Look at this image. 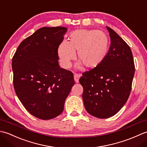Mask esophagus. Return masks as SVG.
Masks as SVG:
<instances>
[{
    "mask_svg": "<svg viewBox=\"0 0 147 147\" xmlns=\"http://www.w3.org/2000/svg\"><path fill=\"white\" fill-rule=\"evenodd\" d=\"M80 76H81V75L79 74L75 73L74 74V81H75L76 83L79 82V79L80 78Z\"/></svg>",
    "mask_w": 147,
    "mask_h": 147,
    "instance_id": "esophagus-1",
    "label": "esophagus"
}]
</instances>
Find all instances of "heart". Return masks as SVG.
I'll return each mask as SVG.
<instances>
[{"label": "heart", "instance_id": "b5f03b06", "mask_svg": "<svg viewBox=\"0 0 147 147\" xmlns=\"http://www.w3.org/2000/svg\"><path fill=\"white\" fill-rule=\"evenodd\" d=\"M109 49L105 33L96 30H78L72 32L67 42L58 47V55L62 66L69 68L77 52V60L86 68H94L104 60Z\"/></svg>", "mask_w": 147, "mask_h": 147}]
</instances>
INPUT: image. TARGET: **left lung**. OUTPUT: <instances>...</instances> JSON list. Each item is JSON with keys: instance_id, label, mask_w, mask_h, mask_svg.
I'll return each mask as SVG.
<instances>
[{"instance_id": "1", "label": "left lung", "mask_w": 147, "mask_h": 147, "mask_svg": "<svg viewBox=\"0 0 147 147\" xmlns=\"http://www.w3.org/2000/svg\"><path fill=\"white\" fill-rule=\"evenodd\" d=\"M107 29L111 42L107 56L98 66L83 73L79 80L86 111L100 119L113 116L126 104L135 71L129 45L111 28Z\"/></svg>"}]
</instances>
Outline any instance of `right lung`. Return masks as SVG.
Returning a JSON list of instances; mask_svg holds the SVG:
<instances>
[{"label":"right lung","mask_w":147,"mask_h":147,"mask_svg":"<svg viewBox=\"0 0 147 147\" xmlns=\"http://www.w3.org/2000/svg\"><path fill=\"white\" fill-rule=\"evenodd\" d=\"M67 30L41 28L20 43L12 57L15 92L26 110L43 120L62 113L74 85L73 73L58 62V47Z\"/></svg>","instance_id":"add662e5"}]
</instances>
